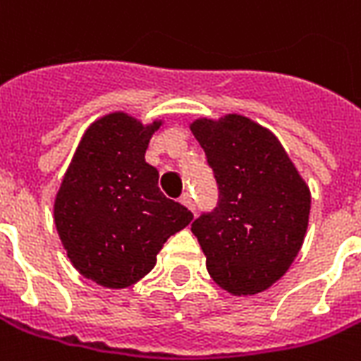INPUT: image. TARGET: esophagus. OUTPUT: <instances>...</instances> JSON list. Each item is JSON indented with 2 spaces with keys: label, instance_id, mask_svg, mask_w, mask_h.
Returning <instances> with one entry per match:
<instances>
[{
  "label": "esophagus",
  "instance_id": "obj_1",
  "mask_svg": "<svg viewBox=\"0 0 361 361\" xmlns=\"http://www.w3.org/2000/svg\"><path fill=\"white\" fill-rule=\"evenodd\" d=\"M180 202L183 204V206L189 207L190 211H195V200H192V196H190L189 192H183V195H181V198H180Z\"/></svg>",
  "mask_w": 361,
  "mask_h": 361
}]
</instances>
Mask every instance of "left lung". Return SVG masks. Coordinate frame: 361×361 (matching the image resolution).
Segmentation results:
<instances>
[{"label":"left lung","mask_w":361,"mask_h":361,"mask_svg":"<svg viewBox=\"0 0 361 361\" xmlns=\"http://www.w3.org/2000/svg\"><path fill=\"white\" fill-rule=\"evenodd\" d=\"M190 131L206 152L219 204L192 222L207 272L231 295H256L295 262L312 195L274 133L243 114L198 118Z\"/></svg>","instance_id":"8db88e82"}]
</instances>
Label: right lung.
I'll return each instance as SVG.
<instances>
[{
  "instance_id": "1",
  "label": "right lung",
  "mask_w": 361,
  "mask_h": 361,
  "mask_svg": "<svg viewBox=\"0 0 361 361\" xmlns=\"http://www.w3.org/2000/svg\"><path fill=\"white\" fill-rule=\"evenodd\" d=\"M161 120L145 126L111 113L85 131L55 196L59 237L85 278L122 289L154 269L157 254L192 221L157 187L159 172L145 159Z\"/></svg>"
}]
</instances>
